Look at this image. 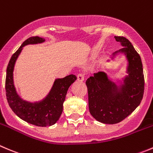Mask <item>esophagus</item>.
<instances>
[{"mask_svg": "<svg viewBox=\"0 0 153 153\" xmlns=\"http://www.w3.org/2000/svg\"><path fill=\"white\" fill-rule=\"evenodd\" d=\"M85 78V75H84V73H79L77 75V79L79 81H83Z\"/></svg>", "mask_w": 153, "mask_h": 153, "instance_id": "34e87169", "label": "esophagus"}]
</instances>
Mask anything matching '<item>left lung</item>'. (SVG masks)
<instances>
[{"mask_svg": "<svg viewBox=\"0 0 153 153\" xmlns=\"http://www.w3.org/2000/svg\"><path fill=\"white\" fill-rule=\"evenodd\" d=\"M121 42L128 60V76L120 92L109 81L105 72H98L86 81L88 92L89 110L97 121L106 124L121 122L140 105L144 93V75L140 55L128 39L114 36Z\"/></svg>", "mask_w": 153, "mask_h": 153, "instance_id": "8db88e82", "label": "left lung"}]
</instances>
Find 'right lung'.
Returning a JSON list of instances; mask_svg holds the SVG:
<instances>
[{"instance_id": "right-lung-1", "label": "right lung", "mask_w": 153, "mask_h": 153, "mask_svg": "<svg viewBox=\"0 0 153 153\" xmlns=\"http://www.w3.org/2000/svg\"><path fill=\"white\" fill-rule=\"evenodd\" d=\"M44 41L45 39L41 37L31 36L22 43L10 58L7 66L5 81L7 102L13 112L25 122L42 127L52 126L58 120L63 111V104L68 89L77 79V77L74 75L57 79L49 94L39 103H30L20 99L13 84V69L16 59L25 45L41 43Z\"/></svg>"}]
</instances>
